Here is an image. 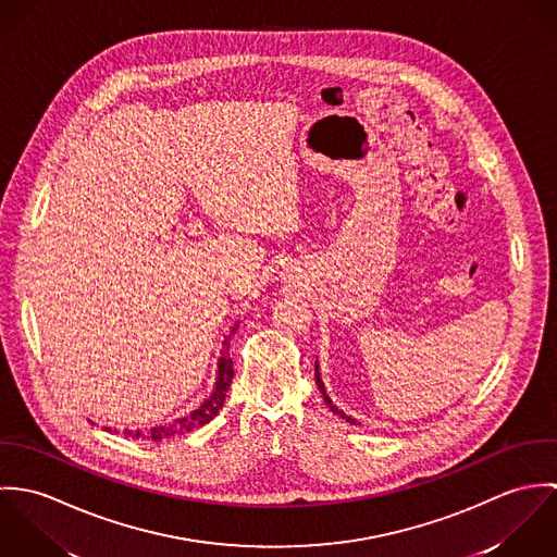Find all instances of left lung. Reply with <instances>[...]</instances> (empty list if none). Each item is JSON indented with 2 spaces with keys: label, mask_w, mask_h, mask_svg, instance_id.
<instances>
[{
  "label": "left lung",
  "mask_w": 557,
  "mask_h": 557,
  "mask_svg": "<svg viewBox=\"0 0 557 557\" xmlns=\"http://www.w3.org/2000/svg\"><path fill=\"white\" fill-rule=\"evenodd\" d=\"M315 382H318V388L319 393H321V397H323V400H325V405L332 409V413H336V416H341L345 422H349V424H356V420L351 418V416H347V413H343L336 405H332V400H330V397L325 395V391H323V382H321V377H319V367L318 362H315Z\"/></svg>",
  "instance_id": "1"
}]
</instances>
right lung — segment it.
<instances>
[{"mask_svg":"<svg viewBox=\"0 0 557 557\" xmlns=\"http://www.w3.org/2000/svg\"><path fill=\"white\" fill-rule=\"evenodd\" d=\"M236 332V327L232 330V334ZM232 334L225 336L223 341V356L219 360V380H216V388L212 393V397L208 398L199 409H195L190 416L186 418H180L175 420L173 424H164V426H154L150 431H126L124 435H131L133 440H152V442H160V440H169V437H175V435H184L193 429H199L203 424H208L221 409H223V403L227 397V391L232 386V380H234V362L230 358V341H232Z\"/></svg>","mask_w":557,"mask_h":557,"instance_id":"1","label":"right lung"}]
</instances>
